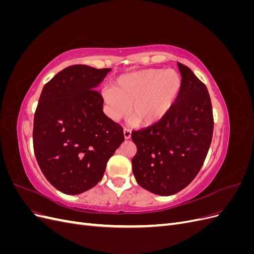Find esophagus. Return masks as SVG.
<instances>
[{
	"label": "esophagus",
	"instance_id": "esophagus-1",
	"mask_svg": "<svg viewBox=\"0 0 254 254\" xmlns=\"http://www.w3.org/2000/svg\"><path fill=\"white\" fill-rule=\"evenodd\" d=\"M124 136L126 140L130 139V136H131V131H130V130L127 128H124Z\"/></svg>",
	"mask_w": 254,
	"mask_h": 254
}]
</instances>
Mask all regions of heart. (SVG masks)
<instances>
[{"label":"heart","instance_id":"b5f03b06","mask_svg":"<svg viewBox=\"0 0 254 254\" xmlns=\"http://www.w3.org/2000/svg\"><path fill=\"white\" fill-rule=\"evenodd\" d=\"M181 88L178 72L147 68L120 76L113 88L103 90V98L113 120L122 119L129 111L137 124L149 126L173 108Z\"/></svg>","mask_w":254,"mask_h":254}]
</instances>
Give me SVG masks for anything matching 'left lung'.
<instances>
[{
	"instance_id": "1",
	"label": "left lung",
	"mask_w": 254,
	"mask_h": 254,
	"mask_svg": "<svg viewBox=\"0 0 254 254\" xmlns=\"http://www.w3.org/2000/svg\"><path fill=\"white\" fill-rule=\"evenodd\" d=\"M182 88L164 118L131 132L132 172L143 189L161 196L178 193L194 180L209 151L214 119L205 84L178 63Z\"/></svg>"
}]
</instances>
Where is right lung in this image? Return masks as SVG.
Wrapping results in <instances>:
<instances>
[{
  "instance_id": "right-lung-1",
  "label": "right lung",
  "mask_w": 254,
  "mask_h": 254,
  "mask_svg": "<svg viewBox=\"0 0 254 254\" xmlns=\"http://www.w3.org/2000/svg\"><path fill=\"white\" fill-rule=\"evenodd\" d=\"M110 71L70 65L42 89L34 117V151L45 178L64 194L95 187L125 140L122 126L105 115L103 96L95 90Z\"/></svg>"
}]
</instances>
